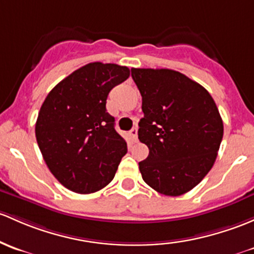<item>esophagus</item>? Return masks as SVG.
Returning <instances> with one entry per match:
<instances>
[{
  "label": "esophagus",
  "instance_id": "34e87169",
  "mask_svg": "<svg viewBox=\"0 0 254 254\" xmlns=\"http://www.w3.org/2000/svg\"><path fill=\"white\" fill-rule=\"evenodd\" d=\"M130 136H131V140L134 141V142H137V129H136V127L130 130Z\"/></svg>",
  "mask_w": 254,
  "mask_h": 254
}]
</instances>
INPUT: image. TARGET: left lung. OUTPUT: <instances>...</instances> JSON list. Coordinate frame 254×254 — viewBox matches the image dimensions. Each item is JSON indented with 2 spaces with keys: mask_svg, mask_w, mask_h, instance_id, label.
I'll return each instance as SVG.
<instances>
[{
  "mask_svg": "<svg viewBox=\"0 0 254 254\" xmlns=\"http://www.w3.org/2000/svg\"><path fill=\"white\" fill-rule=\"evenodd\" d=\"M142 96L138 140L149 149L138 163L143 181L167 196L186 193L208 174L223 138V120L209 92L172 69L132 68Z\"/></svg>",
  "mask_w": 254,
  "mask_h": 254,
  "instance_id": "8db88e82",
  "label": "left lung"
}]
</instances>
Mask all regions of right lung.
<instances>
[{
	"mask_svg": "<svg viewBox=\"0 0 254 254\" xmlns=\"http://www.w3.org/2000/svg\"><path fill=\"white\" fill-rule=\"evenodd\" d=\"M129 75L127 66L89 63L45 98L35 125L37 145L51 173L68 190L92 193L113 180L127 148L106 102L109 91Z\"/></svg>",
	"mask_w": 254,
	"mask_h": 254,
	"instance_id": "1",
	"label": "right lung"
}]
</instances>
